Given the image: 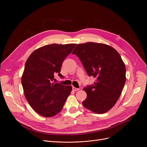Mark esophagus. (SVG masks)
<instances>
[{
    "mask_svg": "<svg viewBox=\"0 0 147 147\" xmlns=\"http://www.w3.org/2000/svg\"><path fill=\"white\" fill-rule=\"evenodd\" d=\"M72 89H73V91H78V90H79V88H74V87H73Z\"/></svg>",
    "mask_w": 147,
    "mask_h": 147,
    "instance_id": "34e87169",
    "label": "esophagus"
}]
</instances>
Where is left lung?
Segmentation results:
<instances>
[{
  "label": "left lung",
  "mask_w": 147,
  "mask_h": 147,
  "mask_svg": "<svg viewBox=\"0 0 147 147\" xmlns=\"http://www.w3.org/2000/svg\"><path fill=\"white\" fill-rule=\"evenodd\" d=\"M72 53L78 57L88 75L96 79L83 88L87 98L83 105L96 114L110 110L126 82V67L120 54L111 46L93 42L78 45Z\"/></svg>",
  "instance_id": "8db88e82"
}]
</instances>
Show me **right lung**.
<instances>
[{"mask_svg":"<svg viewBox=\"0 0 147 147\" xmlns=\"http://www.w3.org/2000/svg\"><path fill=\"white\" fill-rule=\"evenodd\" d=\"M76 44L45 45L28 58L21 78L24 95L30 105L45 117L59 113L64 107L72 87L54 83V76L61 78V65Z\"/></svg>","mask_w":147,"mask_h":147,"instance_id":"right-lung-1","label":"right lung"}]
</instances>
